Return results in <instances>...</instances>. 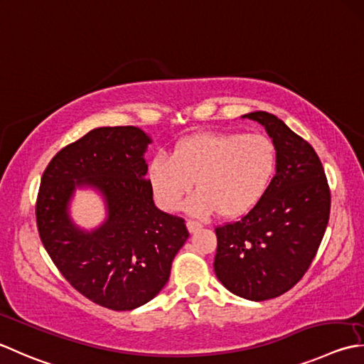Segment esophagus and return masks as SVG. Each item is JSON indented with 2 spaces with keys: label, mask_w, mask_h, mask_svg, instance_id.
Instances as JSON below:
<instances>
[{
  "label": "esophagus",
  "mask_w": 364,
  "mask_h": 364,
  "mask_svg": "<svg viewBox=\"0 0 364 364\" xmlns=\"http://www.w3.org/2000/svg\"><path fill=\"white\" fill-rule=\"evenodd\" d=\"M186 225H188V230H189L191 233H194V232H197V230H200V229H202V224H200V223H197V220H192V219H188Z\"/></svg>",
  "instance_id": "1"
}]
</instances>
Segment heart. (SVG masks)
Instances as JSON below:
<instances>
[{
	"mask_svg": "<svg viewBox=\"0 0 364 364\" xmlns=\"http://www.w3.org/2000/svg\"><path fill=\"white\" fill-rule=\"evenodd\" d=\"M276 168L277 149L267 135L202 132L181 140L172 158L156 156L148 180L162 208L176 210L196 181L192 213L233 218L262 200Z\"/></svg>",
	"mask_w": 364,
	"mask_h": 364,
	"instance_id": "obj_1",
	"label": "heart"
}]
</instances>
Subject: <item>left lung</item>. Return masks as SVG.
<instances>
[{"label":"left lung","instance_id":"1","mask_svg":"<svg viewBox=\"0 0 364 364\" xmlns=\"http://www.w3.org/2000/svg\"><path fill=\"white\" fill-rule=\"evenodd\" d=\"M245 118L257 121L273 139L277 168L254 208L215 229V273L232 294L265 301L286 294L308 272L328 225L331 194L308 141L268 112Z\"/></svg>","mask_w":364,"mask_h":364}]
</instances>
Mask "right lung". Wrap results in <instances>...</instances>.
<instances>
[{
	"instance_id": "right-lung-1",
	"label": "right lung",
	"mask_w": 364,
	"mask_h": 364,
	"mask_svg": "<svg viewBox=\"0 0 364 364\" xmlns=\"http://www.w3.org/2000/svg\"><path fill=\"white\" fill-rule=\"evenodd\" d=\"M149 141L134 126L97 127L60 149L41 178L36 223L42 245L70 286L107 309L131 311L153 300L189 237L183 218L153 202L144 159ZM75 186L106 197L109 218L96 231L70 223Z\"/></svg>"
}]
</instances>
